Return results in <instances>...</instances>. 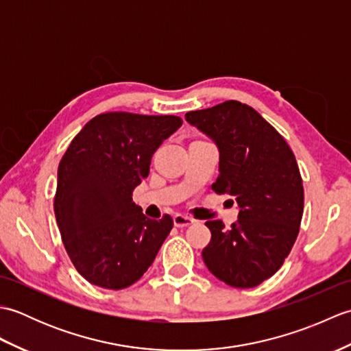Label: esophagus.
I'll return each instance as SVG.
<instances>
[{"label":"esophagus","mask_w":351,"mask_h":351,"mask_svg":"<svg viewBox=\"0 0 351 351\" xmlns=\"http://www.w3.org/2000/svg\"><path fill=\"white\" fill-rule=\"evenodd\" d=\"M195 223V220H193L191 217H189V215H182V214H176L173 217V225L176 228H187L190 225H193Z\"/></svg>","instance_id":"obj_1"}]
</instances>
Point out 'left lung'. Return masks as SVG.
<instances>
[{"label":"left lung","instance_id":"obj_1","mask_svg":"<svg viewBox=\"0 0 351 351\" xmlns=\"http://www.w3.org/2000/svg\"><path fill=\"white\" fill-rule=\"evenodd\" d=\"M185 121L219 149L220 175L211 189L238 204L229 229L221 220L205 223L211 241L204 263L230 287H256L279 270L299 235L304 197L295 156L258 111L238 101L190 111Z\"/></svg>","mask_w":351,"mask_h":351}]
</instances>
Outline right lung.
Returning <instances> with one entry per match:
<instances>
[{
  "mask_svg": "<svg viewBox=\"0 0 351 351\" xmlns=\"http://www.w3.org/2000/svg\"><path fill=\"white\" fill-rule=\"evenodd\" d=\"M182 121L176 116L106 113L84 125L58 164L54 213L66 252L93 285L137 282L173 228L170 215L147 219L132 190L151 158Z\"/></svg>",
  "mask_w": 351,
  "mask_h": 351,
  "instance_id": "1",
  "label": "right lung"
}]
</instances>
